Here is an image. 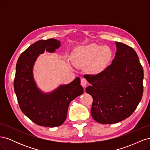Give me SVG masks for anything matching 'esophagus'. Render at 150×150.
Segmentation results:
<instances>
[{"label": "esophagus", "instance_id": "obj_1", "mask_svg": "<svg viewBox=\"0 0 150 150\" xmlns=\"http://www.w3.org/2000/svg\"><path fill=\"white\" fill-rule=\"evenodd\" d=\"M81 84L83 87H85L86 84H87V81H86L85 78H82L81 79Z\"/></svg>", "mask_w": 150, "mask_h": 150}]
</instances>
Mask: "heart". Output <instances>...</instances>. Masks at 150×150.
Returning <instances> with one entry per match:
<instances>
[{
	"mask_svg": "<svg viewBox=\"0 0 150 150\" xmlns=\"http://www.w3.org/2000/svg\"><path fill=\"white\" fill-rule=\"evenodd\" d=\"M72 57L76 65L88 67L89 72L96 74L105 70L110 64L113 53L110 47L91 44L76 48Z\"/></svg>",
	"mask_w": 150,
	"mask_h": 150,
	"instance_id": "heart-1",
	"label": "heart"
}]
</instances>
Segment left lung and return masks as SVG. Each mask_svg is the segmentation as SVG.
Returning a JSON list of instances; mask_svg holds the SVG:
<instances>
[{
    "mask_svg": "<svg viewBox=\"0 0 150 150\" xmlns=\"http://www.w3.org/2000/svg\"><path fill=\"white\" fill-rule=\"evenodd\" d=\"M115 44L112 64L98 74L84 76L91 84L86 89L93 97L91 116L101 124L117 123L130 116L143 93V69L137 52L125 44Z\"/></svg>",
    "mask_w": 150,
    "mask_h": 150,
    "instance_id": "left-lung-1",
    "label": "left lung"
}]
</instances>
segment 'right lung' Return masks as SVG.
I'll use <instances>...</instances> for the list:
<instances>
[{
  "label": "right lung",
  "instance_id": "add662e5",
  "mask_svg": "<svg viewBox=\"0 0 150 150\" xmlns=\"http://www.w3.org/2000/svg\"><path fill=\"white\" fill-rule=\"evenodd\" d=\"M60 46L61 42L55 39L38 40L21 54L16 64L13 87L19 107L26 116L40 126H61L66 119L71 101L83 93L79 78L47 94L36 86L33 74L36 59L45 50L54 52Z\"/></svg>",
  "mask_w": 150,
  "mask_h": 150
}]
</instances>
